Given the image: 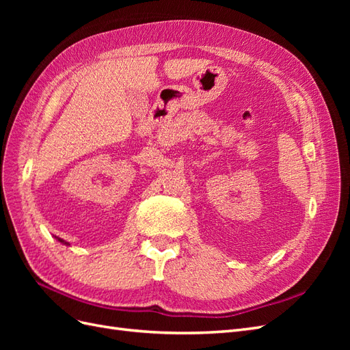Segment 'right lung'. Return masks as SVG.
<instances>
[{
    "label": "right lung",
    "mask_w": 350,
    "mask_h": 350,
    "mask_svg": "<svg viewBox=\"0 0 350 350\" xmlns=\"http://www.w3.org/2000/svg\"><path fill=\"white\" fill-rule=\"evenodd\" d=\"M58 241H59V242H62V243H66V245H68V242H66V241H62L61 238H58Z\"/></svg>",
    "instance_id": "add662e5"
}]
</instances>
